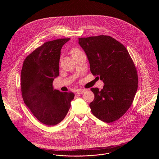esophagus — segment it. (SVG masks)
<instances>
[{"instance_id":"34e87169","label":"esophagus","mask_w":159,"mask_h":159,"mask_svg":"<svg viewBox=\"0 0 159 159\" xmlns=\"http://www.w3.org/2000/svg\"><path fill=\"white\" fill-rule=\"evenodd\" d=\"M85 91H86L85 89H79V90H78L77 92H76V94H78V95L81 94V93H84Z\"/></svg>"}]
</instances>
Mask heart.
<instances>
[{
    "label": "heart",
    "instance_id": "heart-1",
    "mask_svg": "<svg viewBox=\"0 0 159 159\" xmlns=\"http://www.w3.org/2000/svg\"><path fill=\"white\" fill-rule=\"evenodd\" d=\"M79 52H81V51H80L78 50L77 49L74 48V49H73L71 50V53H72V55H73V56L75 55V54H78V53H79Z\"/></svg>",
    "mask_w": 159,
    "mask_h": 159
}]
</instances>
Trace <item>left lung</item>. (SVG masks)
<instances>
[{
	"label": "left lung",
	"mask_w": 159,
	"mask_h": 159,
	"mask_svg": "<svg viewBox=\"0 0 159 159\" xmlns=\"http://www.w3.org/2000/svg\"><path fill=\"white\" fill-rule=\"evenodd\" d=\"M91 73L98 75L103 89L91 88L95 97L89 104L92 114L110 123L119 119L130 107L138 89V75L125 47L107 35L79 38ZM98 77V76H97Z\"/></svg>",
	"instance_id": "left-lung-1"
}]
</instances>
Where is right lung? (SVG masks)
<instances>
[{
    "instance_id": "obj_1",
    "label": "right lung",
    "mask_w": 159,
    "mask_h": 159,
    "mask_svg": "<svg viewBox=\"0 0 159 159\" xmlns=\"http://www.w3.org/2000/svg\"><path fill=\"white\" fill-rule=\"evenodd\" d=\"M68 39L47 42L24 60L21 75L23 100L32 114L42 123L53 126L66 116L74 98L72 92L53 89L59 76L61 51Z\"/></svg>"
}]
</instances>
